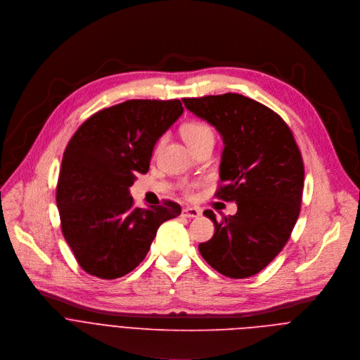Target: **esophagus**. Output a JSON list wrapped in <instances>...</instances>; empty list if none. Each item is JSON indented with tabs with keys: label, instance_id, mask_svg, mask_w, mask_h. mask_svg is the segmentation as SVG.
<instances>
[{
	"label": "esophagus",
	"instance_id": "obj_1",
	"mask_svg": "<svg viewBox=\"0 0 360 360\" xmlns=\"http://www.w3.org/2000/svg\"><path fill=\"white\" fill-rule=\"evenodd\" d=\"M181 215L186 219H197L201 215V210L197 207H186V208H183Z\"/></svg>",
	"mask_w": 360,
	"mask_h": 360
}]
</instances>
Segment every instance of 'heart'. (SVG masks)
Instances as JSON below:
<instances>
[{
  "label": "heart",
  "mask_w": 360,
  "mask_h": 360,
  "mask_svg": "<svg viewBox=\"0 0 360 360\" xmlns=\"http://www.w3.org/2000/svg\"><path fill=\"white\" fill-rule=\"evenodd\" d=\"M181 136L190 148L195 146L197 143H200L202 140L214 139V133H212L211 127L201 122H191V123L184 124L181 127Z\"/></svg>",
  "instance_id": "b5f03b06"
}]
</instances>
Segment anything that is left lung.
<instances>
[{"mask_svg":"<svg viewBox=\"0 0 360 360\" xmlns=\"http://www.w3.org/2000/svg\"><path fill=\"white\" fill-rule=\"evenodd\" d=\"M186 109L223 137L219 198L237 202V212L219 223L198 251L229 278H248L283 248L301 211L304 163L286 123L266 106L238 94L183 99Z\"/></svg>","mask_w":360,"mask_h":360,"instance_id":"8db88e82","label":"left lung"}]
</instances>
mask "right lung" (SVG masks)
Instances as JSON below:
<instances>
[{"instance_id": "add662e5", "label": "right lung", "mask_w": 360, "mask_h": 360, "mask_svg": "<svg viewBox=\"0 0 360 360\" xmlns=\"http://www.w3.org/2000/svg\"><path fill=\"white\" fill-rule=\"evenodd\" d=\"M181 102L133 99L91 116L65 149L56 188L63 237L78 264L102 279L133 271L159 227L180 215L173 201L136 208L129 188L149 172L158 140Z\"/></svg>"}]
</instances>
